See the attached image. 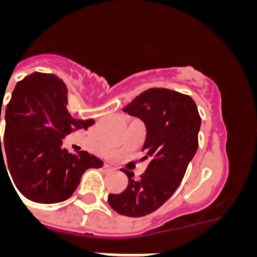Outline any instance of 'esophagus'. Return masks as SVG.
Segmentation results:
<instances>
[{"mask_svg": "<svg viewBox=\"0 0 257 257\" xmlns=\"http://www.w3.org/2000/svg\"><path fill=\"white\" fill-rule=\"evenodd\" d=\"M104 170H105V171H113V167H110V166H108V165H104Z\"/></svg>", "mask_w": 257, "mask_h": 257, "instance_id": "obj_1", "label": "esophagus"}]
</instances>
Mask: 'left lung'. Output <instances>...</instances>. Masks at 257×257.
Returning <instances> with one entry per match:
<instances>
[{
    "mask_svg": "<svg viewBox=\"0 0 257 257\" xmlns=\"http://www.w3.org/2000/svg\"><path fill=\"white\" fill-rule=\"evenodd\" d=\"M123 112L145 123L143 160L149 158V163L139 178L122 169L128 185L119 194H109L108 203L119 215L140 217L160 208L180 185L198 149L201 117L189 95L157 87L136 96Z\"/></svg>",
    "mask_w": 257,
    "mask_h": 257,
    "instance_id": "obj_1",
    "label": "left lung"
}]
</instances>
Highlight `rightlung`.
<instances>
[{
    "label": "right lung",
    "mask_w": 257,
    "mask_h": 257,
    "mask_svg": "<svg viewBox=\"0 0 257 257\" xmlns=\"http://www.w3.org/2000/svg\"><path fill=\"white\" fill-rule=\"evenodd\" d=\"M67 103L64 82L54 74L36 72L17 83L6 106L0 169L9 170L17 189L29 201H65L86 170L103 166L94 154L69 153L61 147L68 134L94 124L92 119H74Z\"/></svg>",
    "instance_id": "1"
}]
</instances>
